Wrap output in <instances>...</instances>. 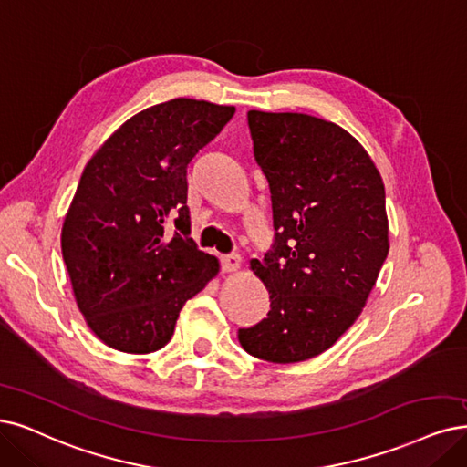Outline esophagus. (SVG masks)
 I'll use <instances>...</instances> for the list:
<instances>
[{
  "label": "esophagus",
  "instance_id": "esophagus-1",
  "mask_svg": "<svg viewBox=\"0 0 467 467\" xmlns=\"http://www.w3.org/2000/svg\"><path fill=\"white\" fill-rule=\"evenodd\" d=\"M243 267V257L238 254H229V255H221V269L224 273H233Z\"/></svg>",
  "mask_w": 467,
  "mask_h": 467
}]
</instances>
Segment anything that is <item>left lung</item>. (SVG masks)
<instances>
[{"label": "left lung", "mask_w": 467, "mask_h": 467, "mask_svg": "<svg viewBox=\"0 0 467 467\" xmlns=\"http://www.w3.org/2000/svg\"><path fill=\"white\" fill-rule=\"evenodd\" d=\"M257 165L269 181L275 244L252 271L271 309L243 348L273 364L316 358L364 309L389 254L385 184L342 127L306 113L248 111Z\"/></svg>", "instance_id": "obj_1"}]
</instances>
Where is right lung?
Segmentation results:
<instances>
[{
    "label": "right lung",
    "mask_w": 467,
    "mask_h": 467,
    "mask_svg": "<svg viewBox=\"0 0 467 467\" xmlns=\"http://www.w3.org/2000/svg\"><path fill=\"white\" fill-rule=\"evenodd\" d=\"M234 115L175 98L130 117L86 163L61 231L77 306L94 335L127 354L171 340L186 300L219 273L190 238L186 167ZM176 219L169 239L164 224Z\"/></svg>",
    "instance_id": "obj_1"
}]
</instances>
